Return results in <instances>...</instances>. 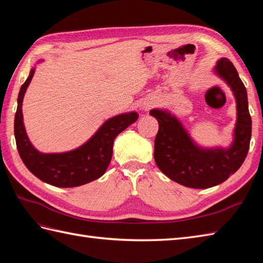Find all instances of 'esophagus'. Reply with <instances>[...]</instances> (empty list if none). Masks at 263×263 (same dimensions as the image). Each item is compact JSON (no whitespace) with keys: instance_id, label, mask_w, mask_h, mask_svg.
I'll return each mask as SVG.
<instances>
[{"instance_id":"34e87169","label":"esophagus","mask_w":263,"mask_h":263,"mask_svg":"<svg viewBox=\"0 0 263 263\" xmlns=\"http://www.w3.org/2000/svg\"><path fill=\"white\" fill-rule=\"evenodd\" d=\"M153 106V103L152 102H144L143 104H142V108L144 109V110H147V109H149L150 107H152Z\"/></svg>"}]
</instances>
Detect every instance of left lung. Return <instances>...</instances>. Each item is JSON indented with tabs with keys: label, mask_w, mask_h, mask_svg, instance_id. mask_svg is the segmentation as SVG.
<instances>
[{
	"label": "left lung",
	"mask_w": 263,
	"mask_h": 263,
	"mask_svg": "<svg viewBox=\"0 0 263 263\" xmlns=\"http://www.w3.org/2000/svg\"><path fill=\"white\" fill-rule=\"evenodd\" d=\"M212 72L231 88L236 103V122L228 147L200 146L172 111H149L159 123L155 139L156 164L172 181L186 187L208 189L225 182L242 166L249 152L252 121L247 89L228 59L218 60Z\"/></svg>",
	"instance_id": "1"
}]
</instances>
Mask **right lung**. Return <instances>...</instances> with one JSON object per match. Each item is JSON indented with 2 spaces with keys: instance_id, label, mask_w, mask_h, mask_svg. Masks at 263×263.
Here are the masks:
<instances>
[{
  "instance_id": "add662e5",
  "label": "right lung",
  "mask_w": 263,
  "mask_h": 263,
  "mask_svg": "<svg viewBox=\"0 0 263 263\" xmlns=\"http://www.w3.org/2000/svg\"><path fill=\"white\" fill-rule=\"evenodd\" d=\"M42 62L44 60H39L36 64ZM35 71L36 65L31 68L20 88L14 116V137L22 161L39 180L57 187H76L97 180L105 174L110 163L115 138L133 124L139 114L137 111H126L110 117L85 143L69 152H39L27 136L22 115V102Z\"/></svg>"
}]
</instances>
